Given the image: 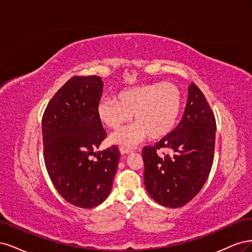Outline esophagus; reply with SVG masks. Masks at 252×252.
Instances as JSON below:
<instances>
[{"instance_id": "1", "label": "esophagus", "mask_w": 252, "mask_h": 252, "mask_svg": "<svg viewBox=\"0 0 252 252\" xmlns=\"http://www.w3.org/2000/svg\"><path fill=\"white\" fill-rule=\"evenodd\" d=\"M119 152H120L121 155H125V154H128V153H131V152H132V150H129V149H126V148H120V149H119Z\"/></svg>"}]
</instances>
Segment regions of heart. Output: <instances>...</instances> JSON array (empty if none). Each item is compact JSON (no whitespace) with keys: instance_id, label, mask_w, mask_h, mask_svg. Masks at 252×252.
Wrapping results in <instances>:
<instances>
[{"instance_id":"1","label":"heart","mask_w":252,"mask_h":252,"mask_svg":"<svg viewBox=\"0 0 252 252\" xmlns=\"http://www.w3.org/2000/svg\"><path fill=\"white\" fill-rule=\"evenodd\" d=\"M182 108V94L173 83H154L125 89L116 97H104L96 114L109 128L117 129L132 119L136 124L113 134L109 141L126 149L135 147L148 135L157 139L174 128Z\"/></svg>"}]
</instances>
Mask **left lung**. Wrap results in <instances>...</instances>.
<instances>
[{"label": "left lung", "mask_w": 252, "mask_h": 252, "mask_svg": "<svg viewBox=\"0 0 252 252\" xmlns=\"http://www.w3.org/2000/svg\"><path fill=\"white\" fill-rule=\"evenodd\" d=\"M216 119L204 94L193 83L181 121L175 129L142 151L144 185L159 204L177 208L185 205L205 184L214 162ZM168 148L172 157L157 151Z\"/></svg>", "instance_id": "8db88e82"}]
</instances>
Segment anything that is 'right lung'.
<instances>
[{
	"label": "right lung",
	"mask_w": 252,
	"mask_h": 252,
	"mask_svg": "<svg viewBox=\"0 0 252 252\" xmlns=\"http://www.w3.org/2000/svg\"><path fill=\"white\" fill-rule=\"evenodd\" d=\"M102 88L99 76L72 77L52 97L42 119L47 172L61 196L82 208L108 198L120 158L116 145L94 153L107 136L96 114Z\"/></svg>",
	"instance_id": "right-lung-1"
}]
</instances>
